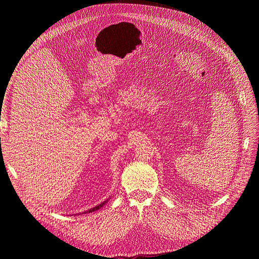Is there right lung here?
<instances>
[{
    "mask_svg": "<svg viewBox=\"0 0 259 259\" xmlns=\"http://www.w3.org/2000/svg\"><path fill=\"white\" fill-rule=\"evenodd\" d=\"M108 202V200H106L105 202H103L101 203V204H98V205H96L95 207H93V208H91V209H89V210H86V211H84V213H92V211H95V210H97V209H99V208H101L103 207L106 203Z\"/></svg>",
    "mask_w": 259,
    "mask_h": 259,
    "instance_id": "add662e5",
    "label": "right lung"
}]
</instances>
